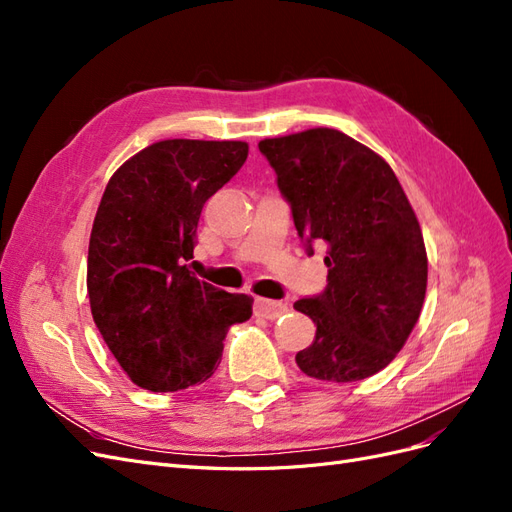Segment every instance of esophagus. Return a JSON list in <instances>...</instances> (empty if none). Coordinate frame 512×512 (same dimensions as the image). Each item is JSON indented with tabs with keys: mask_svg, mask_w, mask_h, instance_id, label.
Returning a JSON list of instances; mask_svg holds the SVG:
<instances>
[{
	"mask_svg": "<svg viewBox=\"0 0 512 512\" xmlns=\"http://www.w3.org/2000/svg\"><path fill=\"white\" fill-rule=\"evenodd\" d=\"M256 314L267 318V320H275L288 312V305L282 301H269V299H256Z\"/></svg>",
	"mask_w": 512,
	"mask_h": 512,
	"instance_id": "34e87169",
	"label": "esophagus"
}]
</instances>
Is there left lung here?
Here are the masks:
<instances>
[{
  "mask_svg": "<svg viewBox=\"0 0 512 512\" xmlns=\"http://www.w3.org/2000/svg\"><path fill=\"white\" fill-rule=\"evenodd\" d=\"M258 149L307 252L327 245V288L294 303L316 324L299 369L324 382L378 374L404 348L427 290L423 232L404 188L378 153L333 128L265 138Z\"/></svg>",
  "mask_w": 512,
  "mask_h": 512,
  "instance_id": "left-lung-1",
  "label": "left lung"
}]
</instances>
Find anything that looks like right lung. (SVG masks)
<instances>
[{"instance_id": "1", "label": "right lung", "mask_w": 512, "mask_h": 512, "mask_svg": "<svg viewBox=\"0 0 512 512\" xmlns=\"http://www.w3.org/2000/svg\"><path fill=\"white\" fill-rule=\"evenodd\" d=\"M243 141L170 138L138 151L108 181L91 228V316L128 378L153 393L205 382L232 324L254 299L215 288L183 265L207 200L247 160Z\"/></svg>"}]
</instances>
